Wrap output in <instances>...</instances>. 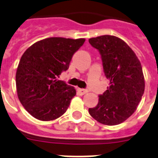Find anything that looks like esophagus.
Here are the masks:
<instances>
[{
	"mask_svg": "<svg viewBox=\"0 0 158 158\" xmlns=\"http://www.w3.org/2000/svg\"><path fill=\"white\" fill-rule=\"evenodd\" d=\"M78 92H79V93L80 95H84L86 94L87 92H88V91L86 90V89H83V88H78Z\"/></svg>",
	"mask_w": 158,
	"mask_h": 158,
	"instance_id": "esophagus-1",
	"label": "esophagus"
}]
</instances>
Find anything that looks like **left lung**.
I'll return each instance as SVG.
<instances>
[{"mask_svg": "<svg viewBox=\"0 0 158 158\" xmlns=\"http://www.w3.org/2000/svg\"><path fill=\"white\" fill-rule=\"evenodd\" d=\"M101 55L105 75L110 86L88 112L100 123L114 126L123 123L136 110L144 92L140 61L128 44L114 35L89 39Z\"/></svg>", "mask_w": 158, "mask_h": 158, "instance_id": "8db88e82", "label": "left lung"}]
</instances>
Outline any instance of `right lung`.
<instances>
[{
  "label": "right lung",
  "mask_w": 158,
  "mask_h": 158,
  "mask_svg": "<svg viewBox=\"0 0 158 158\" xmlns=\"http://www.w3.org/2000/svg\"><path fill=\"white\" fill-rule=\"evenodd\" d=\"M85 39L50 37L35 42L26 50L16 72L19 101L31 116L52 121L64 114L76 95L74 87L58 80L69 68L73 54Z\"/></svg>",
  "instance_id": "right-lung-1"
}]
</instances>
